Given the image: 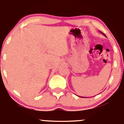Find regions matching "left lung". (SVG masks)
<instances>
[{"mask_svg":"<svg viewBox=\"0 0 124 124\" xmlns=\"http://www.w3.org/2000/svg\"><path fill=\"white\" fill-rule=\"evenodd\" d=\"M100 33L103 34V35H104V36H106V35H105V34H103V32H100ZM79 97H81V96H79Z\"/></svg>","mask_w":124,"mask_h":124,"instance_id":"left-lung-1","label":"left lung"}]
</instances>
